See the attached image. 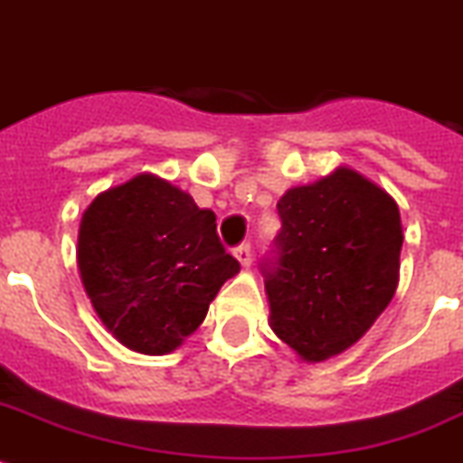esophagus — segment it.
<instances>
[{"mask_svg":"<svg viewBox=\"0 0 463 463\" xmlns=\"http://www.w3.org/2000/svg\"><path fill=\"white\" fill-rule=\"evenodd\" d=\"M234 258L239 260L241 267H250V262H253V253H250V243H241V246L234 250Z\"/></svg>","mask_w":463,"mask_h":463,"instance_id":"1","label":"esophagus"}]
</instances>
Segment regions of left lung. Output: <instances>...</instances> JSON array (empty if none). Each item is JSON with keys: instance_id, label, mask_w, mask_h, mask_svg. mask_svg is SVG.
Listing matches in <instances>:
<instances>
[{"instance_id": "1", "label": "left lung", "mask_w": 463, "mask_h": 463, "mask_svg": "<svg viewBox=\"0 0 463 463\" xmlns=\"http://www.w3.org/2000/svg\"><path fill=\"white\" fill-rule=\"evenodd\" d=\"M277 265L267 269L269 326L303 362L345 353L388 307L400 281L395 198L353 167H335L279 198Z\"/></svg>"}]
</instances>
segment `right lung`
Instances as JSON below:
<instances>
[{"instance_id": "1", "label": "right lung", "mask_w": 463, "mask_h": 463, "mask_svg": "<svg viewBox=\"0 0 463 463\" xmlns=\"http://www.w3.org/2000/svg\"><path fill=\"white\" fill-rule=\"evenodd\" d=\"M78 269L91 307L120 345L167 354L203 324L217 291L241 267L217 239L213 210L141 172L87 205Z\"/></svg>"}]
</instances>
